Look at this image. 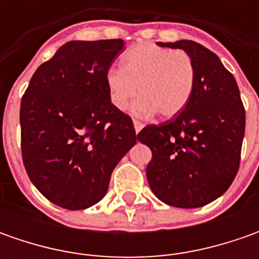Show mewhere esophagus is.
<instances>
[{"instance_id":"1","label":"esophagus","mask_w":259,"mask_h":259,"mask_svg":"<svg viewBox=\"0 0 259 259\" xmlns=\"http://www.w3.org/2000/svg\"><path fill=\"white\" fill-rule=\"evenodd\" d=\"M133 122H134L135 133H137V134H138V133H140V131H141V130H143V126H144V124H143V122H140V121H137V119H134V121H133Z\"/></svg>"}]
</instances>
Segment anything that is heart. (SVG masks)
Returning a JSON list of instances; mask_svg holds the SVG:
<instances>
[{"mask_svg": "<svg viewBox=\"0 0 259 259\" xmlns=\"http://www.w3.org/2000/svg\"><path fill=\"white\" fill-rule=\"evenodd\" d=\"M111 104L124 111L133 105L137 116L163 118L180 114L190 101L194 88V66L190 56L182 50L143 43L133 46L122 56V67H111L105 76Z\"/></svg>", "mask_w": 259, "mask_h": 259, "instance_id": "obj_1", "label": "heart"}]
</instances>
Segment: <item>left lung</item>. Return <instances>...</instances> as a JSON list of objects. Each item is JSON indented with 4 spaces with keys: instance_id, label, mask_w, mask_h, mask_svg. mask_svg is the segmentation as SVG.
Listing matches in <instances>:
<instances>
[{
    "instance_id": "left-lung-1",
    "label": "left lung",
    "mask_w": 259,
    "mask_h": 259,
    "mask_svg": "<svg viewBox=\"0 0 259 259\" xmlns=\"http://www.w3.org/2000/svg\"><path fill=\"white\" fill-rule=\"evenodd\" d=\"M158 46L182 49L194 66L190 101L174 119L147 125L138 141L153 158L147 180L165 204L200 207L229 189L239 168L245 134V109L234 75L219 57L192 40Z\"/></svg>"
}]
</instances>
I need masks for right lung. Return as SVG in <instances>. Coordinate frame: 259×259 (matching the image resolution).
<instances>
[{
  "mask_svg": "<svg viewBox=\"0 0 259 259\" xmlns=\"http://www.w3.org/2000/svg\"><path fill=\"white\" fill-rule=\"evenodd\" d=\"M124 40H73L37 67L20 108L25 171L52 203L96 204L137 143L131 116L111 104L105 76Z\"/></svg>",
  "mask_w": 259,
  "mask_h": 259,
  "instance_id": "add662e5",
  "label": "right lung"
}]
</instances>
